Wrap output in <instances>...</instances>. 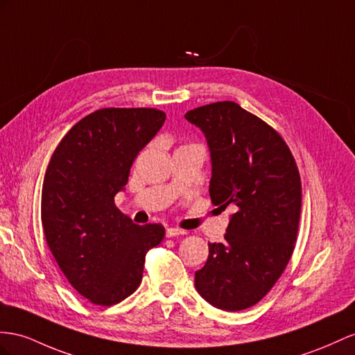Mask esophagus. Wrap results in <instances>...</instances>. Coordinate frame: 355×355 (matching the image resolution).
<instances>
[{
	"label": "esophagus",
	"mask_w": 355,
	"mask_h": 355,
	"mask_svg": "<svg viewBox=\"0 0 355 355\" xmlns=\"http://www.w3.org/2000/svg\"><path fill=\"white\" fill-rule=\"evenodd\" d=\"M186 231L183 230H178V228H168L166 230V237L172 239V237H177V235H184Z\"/></svg>",
	"instance_id": "obj_1"
}]
</instances>
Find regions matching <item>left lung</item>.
Instances as JSON below:
<instances>
[{
	"instance_id": "8db88e82",
	"label": "left lung",
	"mask_w": 355,
	"mask_h": 355,
	"mask_svg": "<svg viewBox=\"0 0 355 355\" xmlns=\"http://www.w3.org/2000/svg\"><path fill=\"white\" fill-rule=\"evenodd\" d=\"M204 133L211 157L210 196L231 205L223 243H208L195 286L217 309L257 304L276 284L294 252L302 181L282 136L235 102H217L184 115Z\"/></svg>"
}]
</instances>
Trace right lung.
Segmentation results:
<instances>
[{
    "label": "right lung",
    "instance_id": "right-lung-1",
    "mask_svg": "<svg viewBox=\"0 0 355 355\" xmlns=\"http://www.w3.org/2000/svg\"><path fill=\"white\" fill-rule=\"evenodd\" d=\"M153 107H105L84 116L53 151L42 189V225L61 271L91 303L111 306L142 280L145 253L165 237L115 207L138 153L165 123Z\"/></svg>",
    "mask_w": 355,
    "mask_h": 355
}]
</instances>
